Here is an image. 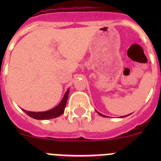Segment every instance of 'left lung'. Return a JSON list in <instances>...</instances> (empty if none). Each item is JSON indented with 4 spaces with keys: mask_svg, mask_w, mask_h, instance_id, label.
Returning a JSON list of instances; mask_svg holds the SVG:
<instances>
[{
    "mask_svg": "<svg viewBox=\"0 0 161 161\" xmlns=\"http://www.w3.org/2000/svg\"><path fill=\"white\" fill-rule=\"evenodd\" d=\"M97 113H98V114H100V115H101V116H103V117H106V116H105V115H103V114H100V113H99V112H97ZM123 117H125V116H123ZM123 117H122V118H123Z\"/></svg>",
    "mask_w": 161,
    "mask_h": 161,
    "instance_id": "8db88e82",
    "label": "left lung"
}]
</instances>
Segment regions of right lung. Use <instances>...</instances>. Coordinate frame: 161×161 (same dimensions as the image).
I'll return each mask as SVG.
<instances>
[{"label":"right lung","mask_w":161,"mask_h":161,"mask_svg":"<svg viewBox=\"0 0 161 161\" xmlns=\"http://www.w3.org/2000/svg\"><path fill=\"white\" fill-rule=\"evenodd\" d=\"M69 90H68L67 92H65L64 97H63L62 100L61 101V103L58 106L55 107L54 108L49 110V111L43 112H31L25 111V110H23V111L26 114H28L29 116L31 117V118H35V119L37 120H46L57 118V117L60 116V115H61L64 113V108H65L66 103H67L68 97H69Z\"/></svg>","instance_id":"obj_1"}]
</instances>
